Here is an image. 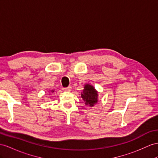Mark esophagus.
<instances>
[{
    "mask_svg": "<svg viewBox=\"0 0 158 158\" xmlns=\"http://www.w3.org/2000/svg\"><path fill=\"white\" fill-rule=\"evenodd\" d=\"M71 90V87H68L66 88H63L64 91H70Z\"/></svg>",
    "mask_w": 158,
    "mask_h": 158,
    "instance_id": "1",
    "label": "esophagus"
}]
</instances>
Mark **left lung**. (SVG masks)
Returning <instances> with one entry per match:
<instances>
[{"instance_id":"8db88e82","label":"left lung","mask_w":158,"mask_h":158,"mask_svg":"<svg viewBox=\"0 0 158 158\" xmlns=\"http://www.w3.org/2000/svg\"><path fill=\"white\" fill-rule=\"evenodd\" d=\"M85 104L87 106L94 107L98 102V91L91 85L87 83L81 95Z\"/></svg>"}]
</instances>
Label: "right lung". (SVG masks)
<instances>
[{
    "label": "right lung",
    "mask_w": 158,
    "mask_h": 158,
    "mask_svg": "<svg viewBox=\"0 0 158 158\" xmlns=\"http://www.w3.org/2000/svg\"><path fill=\"white\" fill-rule=\"evenodd\" d=\"M54 92H55V90L54 89H52V90L49 91V92H48V94H49V95H51V94H52V93H54Z\"/></svg>",
    "instance_id": "add662e5"
}]
</instances>
